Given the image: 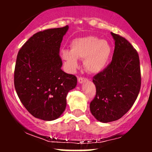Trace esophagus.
Returning <instances> with one entry per match:
<instances>
[{
    "mask_svg": "<svg viewBox=\"0 0 152 152\" xmlns=\"http://www.w3.org/2000/svg\"><path fill=\"white\" fill-rule=\"evenodd\" d=\"M86 80H87V78H84V77H81V76H80V77L78 78V83H83V82L86 81Z\"/></svg>",
    "mask_w": 152,
    "mask_h": 152,
    "instance_id": "esophagus-1",
    "label": "esophagus"
}]
</instances>
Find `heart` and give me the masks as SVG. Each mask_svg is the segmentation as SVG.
Returning a JSON list of instances; mask_svg holds the SVG:
<instances>
[{
    "label": "heart",
    "mask_w": 152,
    "mask_h": 152,
    "mask_svg": "<svg viewBox=\"0 0 152 152\" xmlns=\"http://www.w3.org/2000/svg\"><path fill=\"white\" fill-rule=\"evenodd\" d=\"M111 54V47L106 41L95 36L75 39L71 45V50L61 51L62 58L71 70L78 66V59H84L85 68L91 73L102 71L109 62Z\"/></svg>",
    "instance_id": "obj_1"
}]
</instances>
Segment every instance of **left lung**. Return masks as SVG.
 <instances>
[{
	"instance_id": "8db88e82",
	"label": "left lung",
	"mask_w": 152,
	"mask_h": 152,
	"mask_svg": "<svg viewBox=\"0 0 152 152\" xmlns=\"http://www.w3.org/2000/svg\"><path fill=\"white\" fill-rule=\"evenodd\" d=\"M115 41L112 60L93 77L96 96L90 110L101 122L121 118L137 100L142 83L140 62L137 50L125 38L111 33Z\"/></svg>"
}]
</instances>
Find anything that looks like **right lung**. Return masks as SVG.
Masks as SVG:
<instances>
[{
  "label": "right lung",
  "instance_id": "add662e5",
  "mask_svg": "<svg viewBox=\"0 0 152 152\" xmlns=\"http://www.w3.org/2000/svg\"><path fill=\"white\" fill-rule=\"evenodd\" d=\"M69 26L39 31L19 50L14 86L23 105L34 117L52 121L65 111L66 96L76 87L77 78L66 74L59 55Z\"/></svg>",
  "mask_w": 152,
  "mask_h": 152
}]
</instances>
